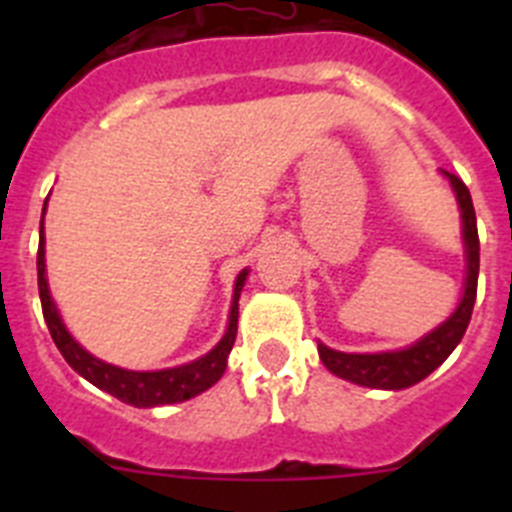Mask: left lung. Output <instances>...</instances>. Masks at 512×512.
Masks as SVG:
<instances>
[{
	"mask_svg": "<svg viewBox=\"0 0 512 512\" xmlns=\"http://www.w3.org/2000/svg\"><path fill=\"white\" fill-rule=\"evenodd\" d=\"M449 179L451 189L456 194L461 212V241H464V259H467V277H464V292L449 318L428 330L425 336L397 351H377V354H346L336 348L325 346L318 341L320 361L328 372L336 377L354 382L359 387H372V390H405L413 384L423 382L433 369L449 359V354L461 343L467 325L472 320L474 300H477V277H479V235H477V215H474L472 194L467 184L459 176L443 171Z\"/></svg>",
	"mask_w": 512,
	"mask_h": 512,
	"instance_id": "8db88e82",
	"label": "left lung"
}]
</instances>
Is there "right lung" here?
<instances>
[{"instance_id":"add662e5","label":"right lung","mask_w":512,"mask_h":512,"mask_svg":"<svg viewBox=\"0 0 512 512\" xmlns=\"http://www.w3.org/2000/svg\"><path fill=\"white\" fill-rule=\"evenodd\" d=\"M48 205V200H45ZM45 217V207H43ZM43 217H40V246H38V289H40V305H43V318L51 330L53 343L58 346L61 356L69 361V366L76 374L92 382L94 387L104 390L107 395L117 397L125 405L135 408H158V405H174V402L192 400L210 390L217 379L223 377L225 366H228V354L235 343L238 333V300H241V289L248 279V269H243L235 277L233 302H230L228 328L223 338L207 351L200 359L189 361L182 366H171V369H158V372H133V369H122V366L107 364L89 354L87 348L81 346L69 328L63 325L61 312L51 297L48 277H45V235H43Z\"/></svg>"}]
</instances>
